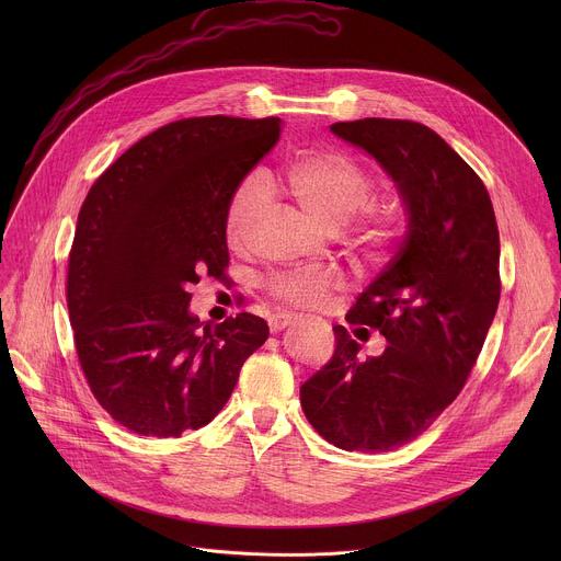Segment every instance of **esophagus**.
I'll use <instances>...</instances> for the list:
<instances>
[{"mask_svg": "<svg viewBox=\"0 0 561 561\" xmlns=\"http://www.w3.org/2000/svg\"><path fill=\"white\" fill-rule=\"evenodd\" d=\"M295 322H297V314H293V312H277V314H273L268 319V327H271L273 333H277V331H284V329L293 327Z\"/></svg>", "mask_w": 561, "mask_h": 561, "instance_id": "1", "label": "esophagus"}]
</instances>
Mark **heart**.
I'll use <instances>...</instances> for the list:
<instances>
[{
    "label": "heart",
    "mask_w": 561,
    "mask_h": 561,
    "mask_svg": "<svg viewBox=\"0 0 561 561\" xmlns=\"http://www.w3.org/2000/svg\"><path fill=\"white\" fill-rule=\"evenodd\" d=\"M268 188L290 199L308 219L327 230H340L364 206L370 193V175L357 159L344 150H314L290 157L266 178ZM266 213L264 184L257 178L244 180L232 193L226 208V239L232 249L249 244ZM364 234L370 244H386L404 224V210L397 197H381L364 208ZM342 288V275L331 268L295 271L271 279V293L295 308L324 306Z\"/></svg>",
    "instance_id": "heart-1"
}]
</instances>
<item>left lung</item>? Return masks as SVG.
I'll return each instance as SVG.
<instances>
[{"label":"left lung","mask_w":561,"mask_h":561,"mask_svg":"<svg viewBox=\"0 0 561 561\" xmlns=\"http://www.w3.org/2000/svg\"><path fill=\"white\" fill-rule=\"evenodd\" d=\"M331 133L394 184L407 237L346 317L377 329L383 353L359 359L362 346L333 327L335 353L299 397L333 446L386 453L420 437L463 388L500 304V230L482 180L428 126L366 117Z\"/></svg>","instance_id":"1"}]
</instances>
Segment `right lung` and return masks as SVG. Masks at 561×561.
<instances>
[{"label":"right lung","mask_w":561,"mask_h":561,"mask_svg":"<svg viewBox=\"0 0 561 561\" xmlns=\"http://www.w3.org/2000/svg\"><path fill=\"white\" fill-rule=\"evenodd\" d=\"M279 130L277 117L173 122L130 146L79 210L66 282L77 357L102 409L137 435L206 426L268 340L251 312L199 322L188 288L224 273L228 202Z\"/></svg>","instance_id":"obj_1"}]
</instances>
